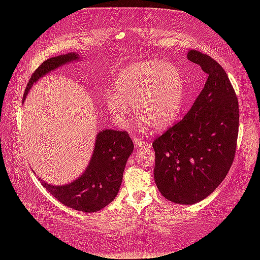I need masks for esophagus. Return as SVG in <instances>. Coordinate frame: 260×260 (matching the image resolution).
Segmentation results:
<instances>
[{"label": "esophagus", "mask_w": 260, "mask_h": 260, "mask_svg": "<svg viewBox=\"0 0 260 260\" xmlns=\"http://www.w3.org/2000/svg\"><path fill=\"white\" fill-rule=\"evenodd\" d=\"M133 142H135V145L139 148H149L152 146L151 141H145L141 138H135Z\"/></svg>", "instance_id": "34e87169"}]
</instances>
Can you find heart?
<instances>
[{
	"label": "heart",
	"mask_w": 260,
	"mask_h": 260,
	"mask_svg": "<svg viewBox=\"0 0 260 260\" xmlns=\"http://www.w3.org/2000/svg\"><path fill=\"white\" fill-rule=\"evenodd\" d=\"M184 98V80L171 62L152 59L122 68L106 93V105L118 123H124L135 106L137 119L155 131L174 124Z\"/></svg>",
	"instance_id": "obj_1"
}]
</instances>
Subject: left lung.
<instances>
[{
    "instance_id": "left-lung-1",
    "label": "left lung",
    "mask_w": 260,
    "mask_h": 260,
    "mask_svg": "<svg viewBox=\"0 0 260 260\" xmlns=\"http://www.w3.org/2000/svg\"><path fill=\"white\" fill-rule=\"evenodd\" d=\"M187 59L208 78L183 119L153 142L154 179L165 199L193 205L222 182L234 159L239 103L223 68L206 54L190 50Z\"/></svg>"
}]
</instances>
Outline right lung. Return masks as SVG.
Here are the masks:
<instances>
[{
	"label": "right lung",
	"instance_id": "obj_1",
	"mask_svg": "<svg viewBox=\"0 0 260 260\" xmlns=\"http://www.w3.org/2000/svg\"><path fill=\"white\" fill-rule=\"evenodd\" d=\"M79 59V55L72 52L42 62L30 78L23 101L34 84L45 75ZM133 147L132 140L125 131L102 130L96 135L91 159L80 177L62 185H53L39 179L46 190L65 206L78 211L95 212L107 206L119 192L123 170Z\"/></svg>",
	"mask_w": 260,
	"mask_h": 260
}]
</instances>
